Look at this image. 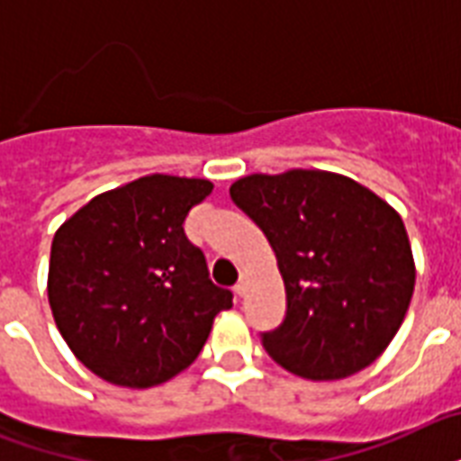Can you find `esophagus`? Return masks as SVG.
Wrapping results in <instances>:
<instances>
[{"label": "esophagus", "instance_id": "1", "mask_svg": "<svg viewBox=\"0 0 461 461\" xmlns=\"http://www.w3.org/2000/svg\"><path fill=\"white\" fill-rule=\"evenodd\" d=\"M234 293H237L239 297H241V294L246 293V283H244V280H239L237 285H234Z\"/></svg>", "mask_w": 461, "mask_h": 461}]
</instances>
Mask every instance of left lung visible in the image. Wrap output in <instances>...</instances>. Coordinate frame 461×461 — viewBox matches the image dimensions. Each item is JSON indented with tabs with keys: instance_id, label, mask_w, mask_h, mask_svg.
I'll list each match as a JSON object with an SVG mask.
<instances>
[{
	"instance_id": "left-lung-1",
	"label": "left lung",
	"mask_w": 461,
	"mask_h": 461,
	"mask_svg": "<svg viewBox=\"0 0 461 461\" xmlns=\"http://www.w3.org/2000/svg\"><path fill=\"white\" fill-rule=\"evenodd\" d=\"M273 246L285 319L261 343L280 367L343 379L382 356L409 309L416 268L402 217L346 176L294 168L231 184Z\"/></svg>"
}]
</instances>
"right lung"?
Returning <instances> with one entry per match:
<instances>
[{
    "instance_id": "1",
    "label": "right lung",
    "mask_w": 461,
    "mask_h": 461,
    "mask_svg": "<svg viewBox=\"0 0 461 461\" xmlns=\"http://www.w3.org/2000/svg\"><path fill=\"white\" fill-rule=\"evenodd\" d=\"M205 178L154 174L101 193L52 239L48 300L62 339L94 375L132 389L176 377L200 356L231 290L210 280L185 237Z\"/></svg>"
}]
</instances>
